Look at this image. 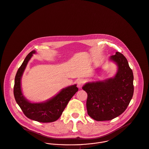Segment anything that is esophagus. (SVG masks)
Listing matches in <instances>:
<instances>
[{"mask_svg": "<svg viewBox=\"0 0 149 149\" xmlns=\"http://www.w3.org/2000/svg\"><path fill=\"white\" fill-rule=\"evenodd\" d=\"M84 81L83 80V79H79L77 80V87L79 88H81L84 85Z\"/></svg>", "mask_w": 149, "mask_h": 149, "instance_id": "esophagus-1", "label": "esophagus"}]
</instances>
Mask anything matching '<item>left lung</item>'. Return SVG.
Listing matches in <instances>:
<instances>
[{"label":"left lung","mask_w":149,"mask_h":149,"mask_svg":"<svg viewBox=\"0 0 149 149\" xmlns=\"http://www.w3.org/2000/svg\"><path fill=\"white\" fill-rule=\"evenodd\" d=\"M118 67L115 76L104 81L86 83L87 113L96 121L111 120L127 108L134 94V75L126 58L120 52L110 57Z\"/></svg>","instance_id":"1"}]
</instances>
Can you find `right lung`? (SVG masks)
<instances>
[{
	"label": "right lung",
	"mask_w": 149,
	"mask_h": 149,
	"mask_svg": "<svg viewBox=\"0 0 149 149\" xmlns=\"http://www.w3.org/2000/svg\"><path fill=\"white\" fill-rule=\"evenodd\" d=\"M36 51L29 52L19 68L15 77L14 95L24 114L31 120L40 123H51L61 116L69 101L78 91L76 85L62 89L52 98L41 103H31L24 97L21 88V79L27 63Z\"/></svg>",
	"instance_id": "right-lung-1"
}]
</instances>
